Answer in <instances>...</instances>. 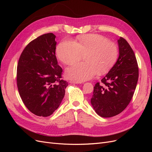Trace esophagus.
<instances>
[{
    "instance_id": "esophagus-1",
    "label": "esophagus",
    "mask_w": 152,
    "mask_h": 152,
    "mask_svg": "<svg viewBox=\"0 0 152 152\" xmlns=\"http://www.w3.org/2000/svg\"><path fill=\"white\" fill-rule=\"evenodd\" d=\"M70 82L71 84H82V82H77V81H74V80H70Z\"/></svg>"
}]
</instances>
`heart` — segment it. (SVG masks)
I'll return each instance as SVG.
<instances>
[{"mask_svg":"<svg viewBox=\"0 0 152 152\" xmlns=\"http://www.w3.org/2000/svg\"><path fill=\"white\" fill-rule=\"evenodd\" d=\"M118 48L104 37L98 34L79 36L74 42L63 40L56 48L58 59L65 65L80 61L84 56L85 63H77L66 68V76L77 82H83L107 73L115 63Z\"/></svg>","mask_w":152,"mask_h":152,"instance_id":"heart-1","label":"heart"}]
</instances>
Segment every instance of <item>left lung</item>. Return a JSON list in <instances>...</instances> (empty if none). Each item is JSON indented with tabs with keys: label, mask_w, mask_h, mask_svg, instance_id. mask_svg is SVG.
<instances>
[{
	"label": "left lung",
	"mask_w": 152,
	"mask_h": 152,
	"mask_svg": "<svg viewBox=\"0 0 152 152\" xmlns=\"http://www.w3.org/2000/svg\"><path fill=\"white\" fill-rule=\"evenodd\" d=\"M119 56L109 72L94 87L91 103L102 117L115 116L125 109L134 94L139 76L135 54L122 37L118 40Z\"/></svg>",
	"instance_id": "8db88e82"
}]
</instances>
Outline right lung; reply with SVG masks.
Returning a JSON list of instances; mask_svg holds the SVG:
<instances>
[{
	"instance_id": "right-lung-1",
	"label": "right lung",
	"mask_w": 152,
	"mask_h": 152,
	"mask_svg": "<svg viewBox=\"0 0 152 152\" xmlns=\"http://www.w3.org/2000/svg\"><path fill=\"white\" fill-rule=\"evenodd\" d=\"M56 35L48 33L32 40L23 50L17 67V86L23 102L40 117L52 115L60 105L68 84L61 79L56 57Z\"/></svg>"
}]
</instances>
